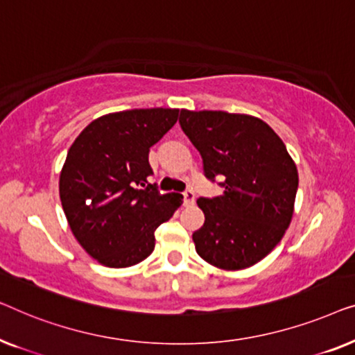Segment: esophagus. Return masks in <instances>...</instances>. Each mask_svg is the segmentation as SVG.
Instances as JSON below:
<instances>
[{"instance_id":"1","label":"esophagus","mask_w":355,"mask_h":355,"mask_svg":"<svg viewBox=\"0 0 355 355\" xmlns=\"http://www.w3.org/2000/svg\"><path fill=\"white\" fill-rule=\"evenodd\" d=\"M194 198H196V194H194L193 189H187V191L183 193L184 206H189V204H193L194 202Z\"/></svg>"}]
</instances>
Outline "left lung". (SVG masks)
<instances>
[{
  "instance_id": "left-lung-1",
  "label": "left lung",
  "mask_w": 355,
  "mask_h": 355,
  "mask_svg": "<svg viewBox=\"0 0 355 355\" xmlns=\"http://www.w3.org/2000/svg\"><path fill=\"white\" fill-rule=\"evenodd\" d=\"M180 127L202 157L204 175L220 178L222 196L199 198L204 225L196 252L223 270L262 261L293 217L297 168L282 138L261 119L223 111L180 112Z\"/></svg>"
}]
</instances>
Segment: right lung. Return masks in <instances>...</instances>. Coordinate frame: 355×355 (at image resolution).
<instances>
[{
  "label": "right lung",
  "instance_id": "add662e5",
  "mask_svg": "<svg viewBox=\"0 0 355 355\" xmlns=\"http://www.w3.org/2000/svg\"><path fill=\"white\" fill-rule=\"evenodd\" d=\"M178 109H132L93 121L69 149L59 196L69 227L99 263L123 268L154 251V232L182 204L149 183V148L175 125Z\"/></svg>",
  "mask_w": 355,
  "mask_h": 355
}]
</instances>
